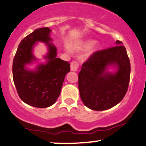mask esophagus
Returning <instances> with one entry per match:
<instances>
[{
  "instance_id": "1",
  "label": "esophagus",
  "mask_w": 146,
  "mask_h": 146,
  "mask_svg": "<svg viewBox=\"0 0 146 146\" xmlns=\"http://www.w3.org/2000/svg\"><path fill=\"white\" fill-rule=\"evenodd\" d=\"M78 68H79V64L76 61H73L70 63V70L73 71H76L78 70Z\"/></svg>"
}]
</instances>
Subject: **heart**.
Listing matches in <instances>:
<instances>
[{
	"instance_id": "1",
	"label": "heart",
	"mask_w": 146,
	"mask_h": 146,
	"mask_svg": "<svg viewBox=\"0 0 146 146\" xmlns=\"http://www.w3.org/2000/svg\"><path fill=\"white\" fill-rule=\"evenodd\" d=\"M92 43H93L92 40H86V41H82V42L78 43V44H75L74 46H73V48L76 51L82 50L86 49L87 48H89ZM98 48H99L98 43L97 42L94 43V44L91 45L90 49H89V53H93V52H95Z\"/></svg>"
}]
</instances>
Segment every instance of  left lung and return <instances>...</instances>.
Here are the masks:
<instances>
[{
	"label": "left lung",
	"instance_id": "obj_1",
	"mask_svg": "<svg viewBox=\"0 0 146 146\" xmlns=\"http://www.w3.org/2000/svg\"><path fill=\"white\" fill-rule=\"evenodd\" d=\"M117 46L96 51L83 63L78 75L82 101L89 109L102 111L119 103L125 96L130 78V62L125 48ZM118 68L115 74L106 71L107 65Z\"/></svg>",
	"mask_w": 146,
	"mask_h": 146
}]
</instances>
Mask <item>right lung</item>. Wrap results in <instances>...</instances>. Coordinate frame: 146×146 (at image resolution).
<instances>
[{
    "instance_id": "add662e5",
    "label": "right lung",
    "mask_w": 146,
    "mask_h": 146,
    "mask_svg": "<svg viewBox=\"0 0 146 146\" xmlns=\"http://www.w3.org/2000/svg\"><path fill=\"white\" fill-rule=\"evenodd\" d=\"M48 28L36 29L21 41L14 57L12 74L19 97L30 106L45 108L55 103L60 96L66 74L70 71V64L57 58V49L49 36ZM36 41L46 42L49 53L47 63L38 66L35 72L27 70L25 64L36 60L31 50Z\"/></svg>"
}]
</instances>
